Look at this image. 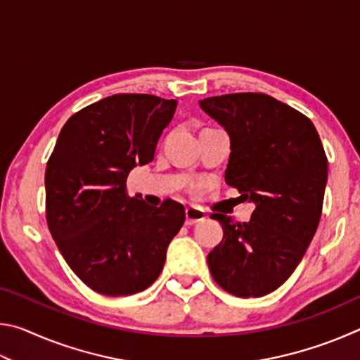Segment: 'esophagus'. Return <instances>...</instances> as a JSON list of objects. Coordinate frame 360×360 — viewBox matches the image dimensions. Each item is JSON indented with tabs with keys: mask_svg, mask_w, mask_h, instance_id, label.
Returning a JSON list of instances; mask_svg holds the SVG:
<instances>
[{
	"mask_svg": "<svg viewBox=\"0 0 360 360\" xmlns=\"http://www.w3.org/2000/svg\"><path fill=\"white\" fill-rule=\"evenodd\" d=\"M206 217L205 211L202 208H197V206H188L186 208V224L187 225H193L200 221H203Z\"/></svg>",
	"mask_w": 360,
	"mask_h": 360,
	"instance_id": "34e87169",
	"label": "esophagus"
}]
</instances>
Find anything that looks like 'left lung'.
<instances>
[{
  "instance_id": "1",
  "label": "left lung",
  "mask_w": 360,
  "mask_h": 360,
  "mask_svg": "<svg viewBox=\"0 0 360 360\" xmlns=\"http://www.w3.org/2000/svg\"><path fill=\"white\" fill-rule=\"evenodd\" d=\"M200 108L230 136L225 182L255 205L249 222L212 212L224 238L208 254L229 294L264 297L285 283L318 230L327 157L313 122L265 94L210 96Z\"/></svg>"
}]
</instances>
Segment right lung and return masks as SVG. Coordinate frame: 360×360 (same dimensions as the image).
<instances>
[{"label":"right lung","instance_id":"obj_1","mask_svg":"<svg viewBox=\"0 0 360 360\" xmlns=\"http://www.w3.org/2000/svg\"><path fill=\"white\" fill-rule=\"evenodd\" d=\"M176 100L117 94L72 114L46 168V219L66 264L103 295L148 289L186 221L184 206H149L127 193L136 165L152 162Z\"/></svg>","mask_w":360,"mask_h":360}]
</instances>
